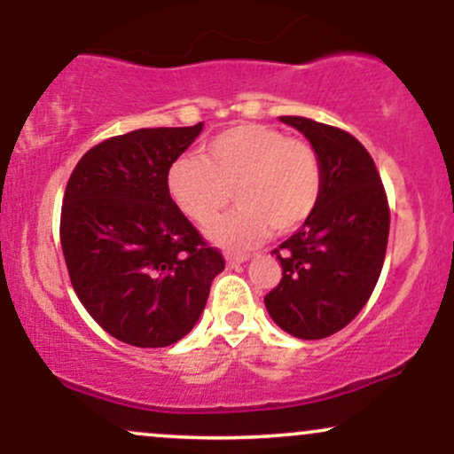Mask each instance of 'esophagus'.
I'll return each instance as SVG.
<instances>
[{"mask_svg": "<svg viewBox=\"0 0 454 454\" xmlns=\"http://www.w3.org/2000/svg\"><path fill=\"white\" fill-rule=\"evenodd\" d=\"M247 260H249L247 254H228L226 256V262L231 264V267H237V264L247 262Z\"/></svg>", "mask_w": 454, "mask_h": 454, "instance_id": "1", "label": "esophagus"}]
</instances>
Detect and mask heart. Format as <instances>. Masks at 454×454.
<instances>
[{
  "label": "heart",
  "instance_id": "obj_1",
  "mask_svg": "<svg viewBox=\"0 0 454 454\" xmlns=\"http://www.w3.org/2000/svg\"><path fill=\"white\" fill-rule=\"evenodd\" d=\"M168 194L185 217L207 223L235 192L239 209L207 226L228 252L256 247L270 231H299L322 196V164L303 138L262 123H239L213 137L202 158L184 155L166 175Z\"/></svg>",
  "mask_w": 454,
  "mask_h": 454
}]
</instances>
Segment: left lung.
I'll use <instances>...</instances> for the list:
<instances>
[{
	"instance_id": "8db88e82",
	"label": "left lung",
	"mask_w": 454,
	"mask_h": 454,
	"mask_svg": "<svg viewBox=\"0 0 454 454\" xmlns=\"http://www.w3.org/2000/svg\"><path fill=\"white\" fill-rule=\"evenodd\" d=\"M317 151L322 196L311 217L273 254L281 279L264 296L269 316L299 340L350 325L376 288L387 256L390 211L369 151L346 129L279 117Z\"/></svg>"
}]
</instances>
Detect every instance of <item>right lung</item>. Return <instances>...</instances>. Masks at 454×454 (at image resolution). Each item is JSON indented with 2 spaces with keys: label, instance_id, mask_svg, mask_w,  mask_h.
Instances as JSON below:
<instances>
[{
  "label": "right lung",
  "instance_id": "obj_1",
  "mask_svg": "<svg viewBox=\"0 0 454 454\" xmlns=\"http://www.w3.org/2000/svg\"><path fill=\"white\" fill-rule=\"evenodd\" d=\"M190 128H143L87 151L67 179L59 237L72 288L114 340L166 348L194 325L223 270L220 249L168 194L170 164Z\"/></svg>",
  "mask_w": 454,
  "mask_h": 454
}]
</instances>
